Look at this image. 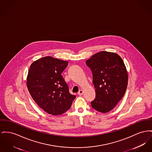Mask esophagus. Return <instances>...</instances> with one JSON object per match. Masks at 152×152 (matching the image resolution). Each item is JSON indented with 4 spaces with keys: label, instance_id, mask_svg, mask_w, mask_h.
<instances>
[{
    "label": "esophagus",
    "instance_id": "1",
    "mask_svg": "<svg viewBox=\"0 0 152 152\" xmlns=\"http://www.w3.org/2000/svg\"><path fill=\"white\" fill-rule=\"evenodd\" d=\"M83 90H81V89H80L79 91V92H78V94L79 95H82L83 94Z\"/></svg>",
    "mask_w": 152,
    "mask_h": 152
}]
</instances>
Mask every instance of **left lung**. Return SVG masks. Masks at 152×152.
Returning a JSON list of instances; mask_svg holds the SVG:
<instances>
[{"instance_id":"8db88e82","label":"left lung","mask_w":152,"mask_h":152,"mask_svg":"<svg viewBox=\"0 0 152 152\" xmlns=\"http://www.w3.org/2000/svg\"><path fill=\"white\" fill-rule=\"evenodd\" d=\"M92 72L96 98L92 108L106 113L124 97L127 86L128 74L122 58L115 53L102 51L86 61Z\"/></svg>"}]
</instances>
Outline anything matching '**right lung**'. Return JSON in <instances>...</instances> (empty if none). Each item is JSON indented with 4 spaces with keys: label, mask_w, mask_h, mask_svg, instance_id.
<instances>
[{
    "label": "right lung",
    "mask_w": 152,
    "mask_h": 152,
    "mask_svg": "<svg viewBox=\"0 0 152 152\" xmlns=\"http://www.w3.org/2000/svg\"><path fill=\"white\" fill-rule=\"evenodd\" d=\"M68 64L66 61L46 56L32 63L28 72L30 94L39 107L53 115L68 111L76 98L61 75Z\"/></svg>",
    "instance_id": "add662e5"
}]
</instances>
